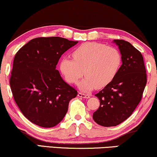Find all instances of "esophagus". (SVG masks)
Listing matches in <instances>:
<instances>
[{
  "instance_id": "esophagus-1",
  "label": "esophagus",
  "mask_w": 157,
  "mask_h": 157,
  "mask_svg": "<svg viewBox=\"0 0 157 157\" xmlns=\"http://www.w3.org/2000/svg\"><path fill=\"white\" fill-rule=\"evenodd\" d=\"M78 97H82V98H85V99H88V98L90 97V94H85L82 93H79L78 94Z\"/></svg>"
}]
</instances>
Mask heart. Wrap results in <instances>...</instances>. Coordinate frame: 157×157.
<instances>
[{"instance_id":"1","label":"heart","mask_w":157,"mask_h":157,"mask_svg":"<svg viewBox=\"0 0 157 157\" xmlns=\"http://www.w3.org/2000/svg\"><path fill=\"white\" fill-rule=\"evenodd\" d=\"M72 57L74 59L63 58L61 60L60 71L70 83H76L84 73L86 77L78 86L85 92L108 85L116 76L122 63L118 49L97 42L80 45L74 51Z\"/></svg>"}]
</instances>
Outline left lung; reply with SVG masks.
I'll list each match as a JSON object with an SVG mask.
<instances>
[{"instance_id": "obj_1", "label": "left lung", "mask_w": 157, "mask_h": 157, "mask_svg": "<svg viewBox=\"0 0 157 157\" xmlns=\"http://www.w3.org/2000/svg\"><path fill=\"white\" fill-rule=\"evenodd\" d=\"M118 47L122 65L115 78L96 94L100 106L93 119L100 126H116L132 114L140 101L147 82L143 57L128 41H113Z\"/></svg>"}]
</instances>
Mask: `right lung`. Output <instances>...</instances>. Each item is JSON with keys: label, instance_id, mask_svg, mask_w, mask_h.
<instances>
[{"label": "right lung", "instance_id": "right-lung-1", "mask_svg": "<svg viewBox=\"0 0 157 157\" xmlns=\"http://www.w3.org/2000/svg\"><path fill=\"white\" fill-rule=\"evenodd\" d=\"M78 41L61 37L31 39L15 55L10 86L14 101L26 118L41 127L63 119L77 91L63 80L56 65Z\"/></svg>", "mask_w": 157, "mask_h": 157}]
</instances>
